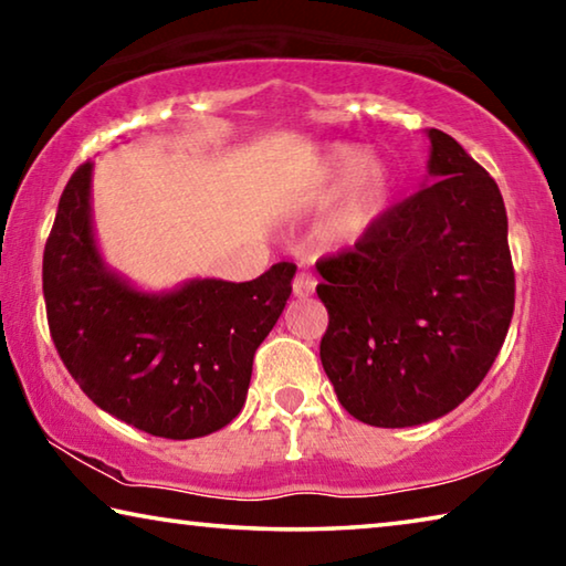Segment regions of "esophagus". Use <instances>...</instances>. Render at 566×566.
Returning a JSON list of instances; mask_svg holds the SVG:
<instances>
[{"label":"esophagus","instance_id":"esophagus-1","mask_svg":"<svg viewBox=\"0 0 566 566\" xmlns=\"http://www.w3.org/2000/svg\"><path fill=\"white\" fill-rule=\"evenodd\" d=\"M314 290H317V280L310 272H300L294 276V284H292V292L294 296H300V300H306V296H312Z\"/></svg>","mask_w":566,"mask_h":566}]
</instances>
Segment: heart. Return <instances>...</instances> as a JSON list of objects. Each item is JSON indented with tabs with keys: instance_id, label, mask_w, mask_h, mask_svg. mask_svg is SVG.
I'll list each match as a JSON object with an SVG mask.
<instances>
[{
	"instance_id": "heart-1",
	"label": "heart",
	"mask_w": 566,
	"mask_h": 566,
	"mask_svg": "<svg viewBox=\"0 0 566 566\" xmlns=\"http://www.w3.org/2000/svg\"><path fill=\"white\" fill-rule=\"evenodd\" d=\"M324 177L337 197L324 214V232L337 244H357L387 214L395 197V171L385 159L357 145H334L322 159Z\"/></svg>"
}]
</instances>
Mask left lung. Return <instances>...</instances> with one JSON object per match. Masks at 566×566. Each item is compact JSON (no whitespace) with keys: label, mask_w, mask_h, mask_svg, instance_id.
I'll use <instances>...</instances> for the list:
<instances>
[{"label":"left lung","mask_w":566,"mask_h":566,"mask_svg":"<svg viewBox=\"0 0 566 566\" xmlns=\"http://www.w3.org/2000/svg\"><path fill=\"white\" fill-rule=\"evenodd\" d=\"M427 137L432 185L317 264L329 312L322 367L342 407L371 427H417L462 405L514 312L500 187L449 134Z\"/></svg>","instance_id":"left-lung-1"}]
</instances>
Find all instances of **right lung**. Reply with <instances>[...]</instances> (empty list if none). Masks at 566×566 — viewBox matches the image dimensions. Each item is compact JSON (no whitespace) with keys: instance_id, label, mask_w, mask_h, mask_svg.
<instances>
[{"instance_id":"add662e5","label":"right lung","mask_w":566,"mask_h":566,"mask_svg":"<svg viewBox=\"0 0 566 566\" xmlns=\"http://www.w3.org/2000/svg\"><path fill=\"white\" fill-rule=\"evenodd\" d=\"M92 171L84 161L66 181L44 247L54 347L112 417L165 439L212 434L244 407L254 352L290 300L296 264L239 284L197 276L169 292L142 290L99 252Z\"/></svg>"}]
</instances>
